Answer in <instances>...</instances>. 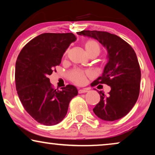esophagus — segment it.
I'll list each match as a JSON object with an SVG mask.
<instances>
[{"instance_id": "34e87169", "label": "esophagus", "mask_w": 155, "mask_h": 155, "mask_svg": "<svg viewBox=\"0 0 155 155\" xmlns=\"http://www.w3.org/2000/svg\"><path fill=\"white\" fill-rule=\"evenodd\" d=\"M85 92H87V89H81V90H78V93H79V94H82V93Z\"/></svg>"}]
</instances>
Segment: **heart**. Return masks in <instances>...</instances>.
Wrapping results in <instances>:
<instances>
[{
    "label": "heart",
    "instance_id": "1",
    "mask_svg": "<svg viewBox=\"0 0 155 155\" xmlns=\"http://www.w3.org/2000/svg\"><path fill=\"white\" fill-rule=\"evenodd\" d=\"M84 48L88 56L92 54H97L99 55L100 52V46L99 44L94 40L90 39L87 40L84 43ZM68 51L65 53V55H67ZM91 73L88 71H82L80 69H74L71 71L68 74L69 79L71 80L74 83L82 85V84H85L87 81V78L90 77Z\"/></svg>",
    "mask_w": 155,
    "mask_h": 155
}]
</instances>
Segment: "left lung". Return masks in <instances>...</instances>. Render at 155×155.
<instances>
[{
    "label": "left lung",
    "instance_id": "8db88e82",
    "mask_svg": "<svg viewBox=\"0 0 155 155\" xmlns=\"http://www.w3.org/2000/svg\"><path fill=\"white\" fill-rule=\"evenodd\" d=\"M77 33L97 39L108 51L109 61L102 75L92 84H106L111 87V91L108 95L99 91L100 101L93 111L104 120L120 119L132 109L139 96L141 71L136 54L126 41L107 31L83 30Z\"/></svg>",
    "mask_w": 155,
    "mask_h": 155
}]
</instances>
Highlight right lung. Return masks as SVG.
<instances>
[{"label":"right lung","instance_id":"add662e5","mask_svg":"<svg viewBox=\"0 0 155 155\" xmlns=\"http://www.w3.org/2000/svg\"><path fill=\"white\" fill-rule=\"evenodd\" d=\"M76 40L73 33H44L29 41L18 55L15 85L26 111L45 126L60 123L66 115L70 101L78 95L75 86L55 90L48 75L56 72L65 50Z\"/></svg>","mask_w":155,"mask_h":155}]
</instances>
